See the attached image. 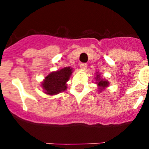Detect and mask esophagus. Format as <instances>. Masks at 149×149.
Masks as SVG:
<instances>
[{
	"mask_svg": "<svg viewBox=\"0 0 149 149\" xmlns=\"http://www.w3.org/2000/svg\"><path fill=\"white\" fill-rule=\"evenodd\" d=\"M80 67L83 69H86V67H87V63H82L80 64Z\"/></svg>",
	"mask_w": 149,
	"mask_h": 149,
	"instance_id": "34e87169",
	"label": "esophagus"
}]
</instances>
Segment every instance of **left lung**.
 Returning <instances> with one entry per match:
<instances>
[{
    "instance_id": "8db88e82",
    "label": "left lung",
    "mask_w": 149,
    "mask_h": 149,
    "mask_svg": "<svg viewBox=\"0 0 149 149\" xmlns=\"http://www.w3.org/2000/svg\"><path fill=\"white\" fill-rule=\"evenodd\" d=\"M96 80H98V82H97V84H98V86H100V87H102V88H104L106 87V86H108V81H104V80H103V79H101L100 78V76L99 74L98 75H97V77H96ZM104 89H101V90H103Z\"/></svg>"
}]
</instances>
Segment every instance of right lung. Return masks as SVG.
<instances>
[{
	"mask_svg": "<svg viewBox=\"0 0 149 149\" xmlns=\"http://www.w3.org/2000/svg\"><path fill=\"white\" fill-rule=\"evenodd\" d=\"M70 67H65L57 72H51L42 82L45 93L48 95H56L66 89V82L72 73Z\"/></svg>",
	"mask_w": 149,
	"mask_h": 149,
	"instance_id": "1",
	"label": "right lung"
}]
</instances>
